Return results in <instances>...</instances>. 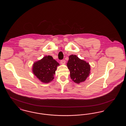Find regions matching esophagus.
<instances>
[{
  "mask_svg": "<svg viewBox=\"0 0 126 126\" xmlns=\"http://www.w3.org/2000/svg\"><path fill=\"white\" fill-rule=\"evenodd\" d=\"M66 63V61L65 60H61L60 61V64H62V65H63V64H65Z\"/></svg>",
  "mask_w": 126,
  "mask_h": 126,
  "instance_id": "34e87169",
  "label": "esophagus"
}]
</instances>
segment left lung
I'll return each mask as SVG.
<instances>
[{"label":"left lung","instance_id":"obj_1","mask_svg":"<svg viewBox=\"0 0 126 126\" xmlns=\"http://www.w3.org/2000/svg\"><path fill=\"white\" fill-rule=\"evenodd\" d=\"M66 64L70 71V78L75 83H82L89 77L91 70L89 63L81 60L77 56H69Z\"/></svg>","mask_w":126,"mask_h":126}]
</instances>
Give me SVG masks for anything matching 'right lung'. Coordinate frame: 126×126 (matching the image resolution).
I'll list each match as a JSON object with an SVG mask.
<instances>
[{
  "label": "right lung",
  "mask_w": 126,
  "mask_h": 126,
  "mask_svg": "<svg viewBox=\"0 0 126 126\" xmlns=\"http://www.w3.org/2000/svg\"><path fill=\"white\" fill-rule=\"evenodd\" d=\"M59 66L60 64L52 56H46L33 63L32 71L41 82L48 83L53 80L55 71Z\"/></svg>",
  "instance_id": "obj_1"
}]
</instances>
